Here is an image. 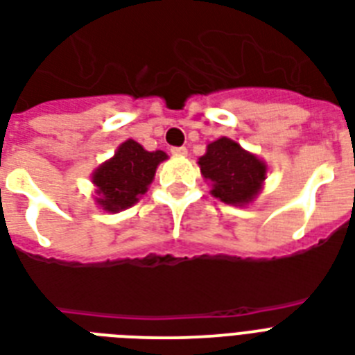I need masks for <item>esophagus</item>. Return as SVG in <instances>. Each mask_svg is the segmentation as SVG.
Here are the masks:
<instances>
[{
  "instance_id": "1",
  "label": "esophagus",
  "mask_w": 355,
  "mask_h": 355,
  "mask_svg": "<svg viewBox=\"0 0 355 355\" xmlns=\"http://www.w3.org/2000/svg\"><path fill=\"white\" fill-rule=\"evenodd\" d=\"M170 152L174 153V155H187V148L185 146H174V148H170Z\"/></svg>"
}]
</instances>
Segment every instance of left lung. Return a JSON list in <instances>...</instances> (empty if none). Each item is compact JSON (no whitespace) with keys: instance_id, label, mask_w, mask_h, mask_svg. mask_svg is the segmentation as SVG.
Masks as SVG:
<instances>
[{"instance_id":"8db88e82","label":"left lung","mask_w":355,"mask_h":355,"mask_svg":"<svg viewBox=\"0 0 355 355\" xmlns=\"http://www.w3.org/2000/svg\"><path fill=\"white\" fill-rule=\"evenodd\" d=\"M198 163L203 178L213 181V196L233 205L248 203L266 175V166L259 159L226 137L211 142Z\"/></svg>"}]
</instances>
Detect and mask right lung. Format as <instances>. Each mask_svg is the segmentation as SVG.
Returning a JSON list of instances; mask_svg holds the SVG:
<instances>
[{"label":"right lung","instance_id":"right-lung-1","mask_svg":"<svg viewBox=\"0 0 355 355\" xmlns=\"http://www.w3.org/2000/svg\"><path fill=\"white\" fill-rule=\"evenodd\" d=\"M164 159V152H146L139 142L125 140L114 157L101 164L92 178L101 207L107 211L131 207L140 194L146 192L157 164Z\"/></svg>","mask_w":355,"mask_h":355}]
</instances>
